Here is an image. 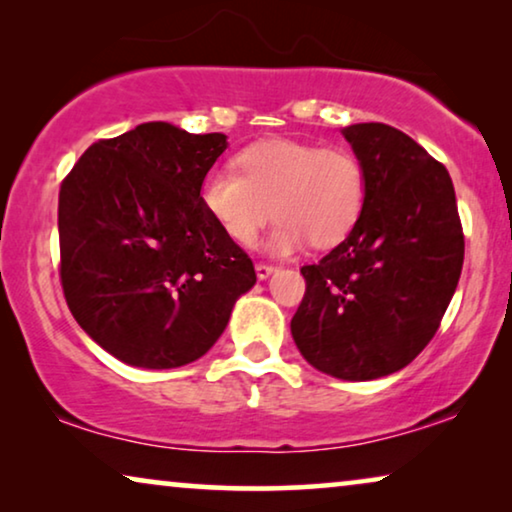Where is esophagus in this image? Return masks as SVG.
<instances>
[{"label": "esophagus", "instance_id": "obj_1", "mask_svg": "<svg viewBox=\"0 0 512 512\" xmlns=\"http://www.w3.org/2000/svg\"><path fill=\"white\" fill-rule=\"evenodd\" d=\"M277 268H272V265H265V263H256V277L258 279H268L272 272H275Z\"/></svg>", "mask_w": 512, "mask_h": 512}]
</instances>
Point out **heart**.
<instances>
[{
  "label": "heart",
  "mask_w": 512,
  "mask_h": 512,
  "mask_svg": "<svg viewBox=\"0 0 512 512\" xmlns=\"http://www.w3.org/2000/svg\"><path fill=\"white\" fill-rule=\"evenodd\" d=\"M240 172L214 167L205 174L200 200L230 240L251 247L272 209L268 251L286 256L305 247L326 249L345 240L368 200L366 167L345 149L272 139L237 158Z\"/></svg>",
  "instance_id": "1"
}]
</instances>
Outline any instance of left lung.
<instances>
[{
    "label": "left lung",
    "instance_id": "obj_1",
    "mask_svg": "<svg viewBox=\"0 0 512 512\" xmlns=\"http://www.w3.org/2000/svg\"><path fill=\"white\" fill-rule=\"evenodd\" d=\"M366 167L368 200L352 233L300 268L305 298L291 335L321 373L366 382L408 366L436 335L464 265L450 172L384 123L342 128Z\"/></svg>",
    "mask_w": 512,
    "mask_h": 512
}]
</instances>
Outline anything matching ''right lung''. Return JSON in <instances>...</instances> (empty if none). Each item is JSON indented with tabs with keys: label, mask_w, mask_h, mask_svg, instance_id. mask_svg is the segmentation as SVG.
Instances as JSON below:
<instances>
[{
	"label": "right lung",
	"mask_w": 512,
	"mask_h": 512,
	"mask_svg": "<svg viewBox=\"0 0 512 512\" xmlns=\"http://www.w3.org/2000/svg\"><path fill=\"white\" fill-rule=\"evenodd\" d=\"M226 146L221 132L142 123L95 142L62 181V291L83 331L128 366L200 359L256 284L251 258L200 200Z\"/></svg>",
	"instance_id": "right-lung-1"
}]
</instances>
